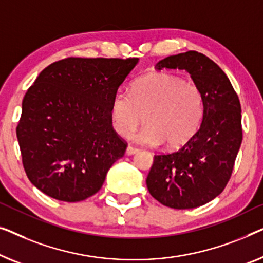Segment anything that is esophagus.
Listing matches in <instances>:
<instances>
[{
	"label": "esophagus",
	"mask_w": 263,
	"mask_h": 263,
	"mask_svg": "<svg viewBox=\"0 0 263 263\" xmlns=\"http://www.w3.org/2000/svg\"><path fill=\"white\" fill-rule=\"evenodd\" d=\"M138 151H139V149H138V147H136V146L128 145V146L126 147V154H127V155H133V154L138 153Z\"/></svg>",
	"instance_id": "esophagus-1"
}]
</instances>
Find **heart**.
<instances>
[{
	"label": "heart",
	"mask_w": 263,
	"mask_h": 263,
	"mask_svg": "<svg viewBox=\"0 0 263 263\" xmlns=\"http://www.w3.org/2000/svg\"><path fill=\"white\" fill-rule=\"evenodd\" d=\"M205 98L198 84L170 72H151L132 84L131 91L118 90L109 106L112 126L128 137L143 119L145 126L133 136L144 145L175 149L186 144L200 127Z\"/></svg>",
	"instance_id": "b5f03b06"
}]
</instances>
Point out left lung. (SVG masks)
Instances as JSON below:
<instances>
[{
  "label": "left lung",
  "instance_id": "8db88e82",
  "mask_svg": "<svg viewBox=\"0 0 263 263\" xmlns=\"http://www.w3.org/2000/svg\"><path fill=\"white\" fill-rule=\"evenodd\" d=\"M186 70L205 98L197 133L180 147L155 155L146 177L150 194L176 210L195 209L218 197L230 180L242 143L241 103L230 80L212 59L188 51L162 59V69Z\"/></svg>",
  "mask_w": 263,
  "mask_h": 263
}]
</instances>
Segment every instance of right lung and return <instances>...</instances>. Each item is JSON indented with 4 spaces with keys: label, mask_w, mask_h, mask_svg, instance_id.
<instances>
[{
    "label": "right lung",
    "mask_w": 263,
    "mask_h": 263,
    "mask_svg": "<svg viewBox=\"0 0 263 263\" xmlns=\"http://www.w3.org/2000/svg\"><path fill=\"white\" fill-rule=\"evenodd\" d=\"M137 63L69 57L39 73L16 127L26 175L39 191L66 202L100 191L127 147L112 126L109 106Z\"/></svg>",
    "instance_id": "right-lung-1"
}]
</instances>
